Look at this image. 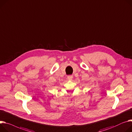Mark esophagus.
I'll use <instances>...</instances> for the list:
<instances>
[{
	"label": "esophagus",
	"instance_id": "esophagus-1",
	"mask_svg": "<svg viewBox=\"0 0 132 132\" xmlns=\"http://www.w3.org/2000/svg\"><path fill=\"white\" fill-rule=\"evenodd\" d=\"M67 78H68V79L69 80H71L72 79V78H73V77H72V76H71V75H69V76H68Z\"/></svg>",
	"mask_w": 132,
	"mask_h": 132
}]
</instances>
